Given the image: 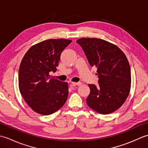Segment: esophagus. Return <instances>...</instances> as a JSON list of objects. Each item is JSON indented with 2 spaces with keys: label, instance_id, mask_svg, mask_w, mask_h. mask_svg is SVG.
<instances>
[{
  "label": "esophagus",
  "instance_id": "obj_1",
  "mask_svg": "<svg viewBox=\"0 0 148 148\" xmlns=\"http://www.w3.org/2000/svg\"><path fill=\"white\" fill-rule=\"evenodd\" d=\"M71 84H72V85H74V86H81V82H77V83L72 82Z\"/></svg>",
  "mask_w": 148,
  "mask_h": 148
}]
</instances>
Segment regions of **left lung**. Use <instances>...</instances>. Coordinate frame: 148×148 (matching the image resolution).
<instances>
[{
	"label": "left lung",
	"mask_w": 148,
	"mask_h": 148,
	"mask_svg": "<svg viewBox=\"0 0 148 148\" xmlns=\"http://www.w3.org/2000/svg\"><path fill=\"white\" fill-rule=\"evenodd\" d=\"M92 67L97 68L98 85L88 84L90 93L86 103L101 114L116 111L123 104L130 92V67L126 56L118 47L97 38L77 40Z\"/></svg>",
	"instance_id": "8db88e82"
}]
</instances>
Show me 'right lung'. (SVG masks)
<instances>
[{"label":"right lung","instance_id":"add662e5","mask_svg":"<svg viewBox=\"0 0 148 148\" xmlns=\"http://www.w3.org/2000/svg\"><path fill=\"white\" fill-rule=\"evenodd\" d=\"M71 40L48 39L32 46L21 62L18 85L22 97L34 111L49 115L64 105L68 83L49 77L55 72L62 52Z\"/></svg>","mask_w":148,"mask_h":148}]
</instances>
